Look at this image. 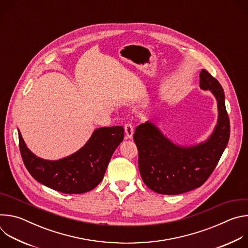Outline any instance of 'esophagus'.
Returning a JSON list of instances; mask_svg holds the SVG:
<instances>
[{
    "label": "esophagus",
    "instance_id": "1",
    "mask_svg": "<svg viewBox=\"0 0 248 248\" xmlns=\"http://www.w3.org/2000/svg\"><path fill=\"white\" fill-rule=\"evenodd\" d=\"M124 131H125V138H132L133 135V126L130 123H126L124 124Z\"/></svg>",
    "mask_w": 248,
    "mask_h": 248
}]
</instances>
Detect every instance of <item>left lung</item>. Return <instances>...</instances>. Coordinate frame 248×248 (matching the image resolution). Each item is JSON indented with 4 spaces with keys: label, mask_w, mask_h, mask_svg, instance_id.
Returning a JSON list of instances; mask_svg holds the SVG:
<instances>
[{
    "label": "left lung",
    "mask_w": 248,
    "mask_h": 248,
    "mask_svg": "<svg viewBox=\"0 0 248 248\" xmlns=\"http://www.w3.org/2000/svg\"><path fill=\"white\" fill-rule=\"evenodd\" d=\"M200 88L214 94L219 112L218 124L205 142L189 147L175 145L149 122L135 128L133 139L138 150L141 178L159 194H182L201 186L215 170L228 145L231 126L223 87L202 69Z\"/></svg>",
    "instance_id": "obj_1"
}]
</instances>
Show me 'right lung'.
Returning <instances> with one entry per match:
<instances>
[{
    "label": "right lung",
    "mask_w": 248,
    "mask_h": 248,
    "mask_svg": "<svg viewBox=\"0 0 248 248\" xmlns=\"http://www.w3.org/2000/svg\"><path fill=\"white\" fill-rule=\"evenodd\" d=\"M124 134L123 126L97 128L77 153L58 161H49L35 156L18 132L19 150L24 166L38 183L62 193L79 194L92 190L102 182Z\"/></svg>",
    "instance_id": "add662e5"
}]
</instances>
